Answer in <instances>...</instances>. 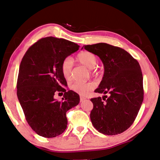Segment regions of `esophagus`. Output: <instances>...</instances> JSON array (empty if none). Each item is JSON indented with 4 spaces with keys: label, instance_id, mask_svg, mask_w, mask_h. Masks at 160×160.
Returning <instances> with one entry per match:
<instances>
[{
    "label": "esophagus",
    "instance_id": "esophagus-1",
    "mask_svg": "<svg viewBox=\"0 0 160 160\" xmlns=\"http://www.w3.org/2000/svg\"><path fill=\"white\" fill-rule=\"evenodd\" d=\"M85 99H86V98H85V97L80 96V101H81V102H83V101H84Z\"/></svg>",
    "mask_w": 160,
    "mask_h": 160
}]
</instances>
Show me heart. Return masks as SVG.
I'll list each match as a JSON object with an SVG mask.
<instances>
[{
    "label": "heart",
    "mask_w": 160,
    "mask_h": 160,
    "mask_svg": "<svg viewBox=\"0 0 160 160\" xmlns=\"http://www.w3.org/2000/svg\"><path fill=\"white\" fill-rule=\"evenodd\" d=\"M77 61L89 68L95 67L98 62V58L94 53L89 52H83L77 55ZM73 60L71 57H67L62 61L61 64V71L62 75L67 80H69L72 76V68ZM70 88L72 91L80 95H85L93 88V85L91 83H83L81 81H74L70 85Z\"/></svg>",
    "instance_id": "1"
}]
</instances>
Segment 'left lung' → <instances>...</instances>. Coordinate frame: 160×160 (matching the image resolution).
Returning <instances> with one entry per match:
<instances>
[{
	"label": "left lung",
	"instance_id": "obj_1",
	"mask_svg": "<svg viewBox=\"0 0 160 160\" xmlns=\"http://www.w3.org/2000/svg\"><path fill=\"white\" fill-rule=\"evenodd\" d=\"M98 56L104 75L96 93H108L93 98L90 119L93 127L106 135L121 134L129 128L143 101V78L138 61L126 50L104 42L82 48Z\"/></svg>",
	"mask_w": 160,
	"mask_h": 160
}]
</instances>
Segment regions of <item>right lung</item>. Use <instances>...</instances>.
I'll return each mask as SVG.
<instances>
[{
    "instance_id": "obj_1",
    "label": "right lung",
    "mask_w": 160,
    "mask_h": 160,
    "mask_svg": "<svg viewBox=\"0 0 160 160\" xmlns=\"http://www.w3.org/2000/svg\"><path fill=\"white\" fill-rule=\"evenodd\" d=\"M75 42L53 37L42 38L27 50L19 66L17 95L27 122L37 134L53 138L67 127V112L79 103L78 93L66 90L61 71L64 58L79 49ZM58 92H64L58 101Z\"/></svg>"
}]
</instances>
